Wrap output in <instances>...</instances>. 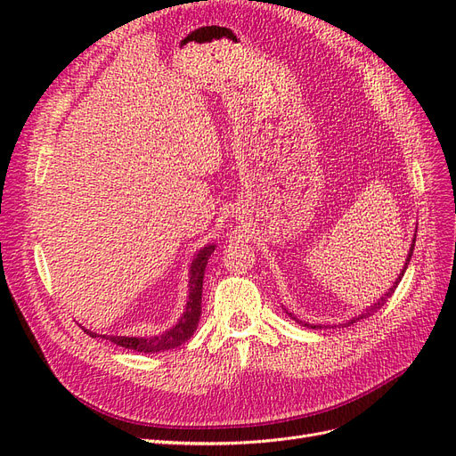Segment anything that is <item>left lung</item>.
I'll return each instance as SVG.
<instances>
[{"label": "left lung", "mask_w": 456, "mask_h": 456, "mask_svg": "<svg viewBox=\"0 0 456 456\" xmlns=\"http://www.w3.org/2000/svg\"><path fill=\"white\" fill-rule=\"evenodd\" d=\"M415 241H417V233H415V238H412V245H411V249H409V255H407V260H405V266H403V270H402V273H399L397 275V280H395V283L388 289V293H386L384 297H380L377 302H375V305H370L369 308H365V312L360 315V317H354V320L352 322H348V325L350 323H355L357 320H362V317H369V315H372V314H375L377 310H380L382 306H384V302L386 300H388L392 295H394V291H395V287L399 285V281H402V278H403V273H405V270H407V266H409V260H411V256H412V249H415ZM289 315H291L293 317V314H289ZM293 320H297V317H293ZM298 322V320H297ZM298 323H302V322H298ZM306 327H312V329H323L322 325H308V323H305Z\"/></svg>", "instance_id": "left-lung-1"}]
</instances>
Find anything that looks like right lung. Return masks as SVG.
I'll return each instance as SVG.
<instances>
[{
    "label": "right lung",
    "instance_id": "1",
    "mask_svg": "<svg viewBox=\"0 0 456 456\" xmlns=\"http://www.w3.org/2000/svg\"><path fill=\"white\" fill-rule=\"evenodd\" d=\"M215 245H207L198 253V256L191 260L190 266V295H188V302H186V312L183 314L178 323L165 330L163 335L159 337H106L101 335L102 338L118 344V346L129 348L134 352H144V354H156V352H163V350H171L181 346L184 344L194 330L198 329L200 323V315H201V291H203V275H205V266L207 260L213 255ZM87 330V329H86ZM89 337H99L96 333H91L87 330Z\"/></svg>",
    "mask_w": 456,
    "mask_h": 456
}]
</instances>
